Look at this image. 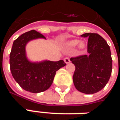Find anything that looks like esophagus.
Segmentation results:
<instances>
[{
  "label": "esophagus",
  "instance_id": "34e87169",
  "mask_svg": "<svg viewBox=\"0 0 120 120\" xmlns=\"http://www.w3.org/2000/svg\"><path fill=\"white\" fill-rule=\"evenodd\" d=\"M64 62H65V64H69V63H70V59H69V57H66L64 58Z\"/></svg>",
  "mask_w": 120,
  "mask_h": 120
}]
</instances>
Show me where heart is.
I'll return each instance as SVG.
<instances>
[{
	"mask_svg": "<svg viewBox=\"0 0 120 120\" xmlns=\"http://www.w3.org/2000/svg\"><path fill=\"white\" fill-rule=\"evenodd\" d=\"M78 43H79L78 40H70V41H68V42H66L65 45L68 47L72 48V47H76L78 44ZM85 47H86V44L83 42H80L78 44V49H83L85 48Z\"/></svg>",
	"mask_w": 120,
	"mask_h": 120,
	"instance_id": "obj_1",
	"label": "heart"
}]
</instances>
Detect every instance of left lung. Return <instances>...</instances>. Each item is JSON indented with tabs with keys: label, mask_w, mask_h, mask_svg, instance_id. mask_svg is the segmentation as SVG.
Instances as JSON below:
<instances>
[{
	"label": "left lung",
	"mask_w": 120,
	"mask_h": 120,
	"mask_svg": "<svg viewBox=\"0 0 120 120\" xmlns=\"http://www.w3.org/2000/svg\"><path fill=\"white\" fill-rule=\"evenodd\" d=\"M88 37V55L71 58L75 65L73 80L76 89L85 94H94L101 90L109 80L112 60L110 47L105 39L97 33H85Z\"/></svg>",
	"instance_id": "1"
}]
</instances>
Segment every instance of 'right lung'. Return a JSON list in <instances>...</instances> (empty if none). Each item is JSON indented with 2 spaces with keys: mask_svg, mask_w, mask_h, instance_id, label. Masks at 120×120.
Segmentation results:
<instances>
[{
  "mask_svg": "<svg viewBox=\"0 0 120 120\" xmlns=\"http://www.w3.org/2000/svg\"><path fill=\"white\" fill-rule=\"evenodd\" d=\"M45 37L35 30L21 34L13 44L9 56L10 70L15 81L22 89L30 93H38L49 88L56 71L64 67V60H45L31 62L27 60L26 45L30 40Z\"/></svg>",
  "mask_w": 120,
  "mask_h": 120,
  "instance_id": "obj_1",
  "label": "right lung"
}]
</instances>
